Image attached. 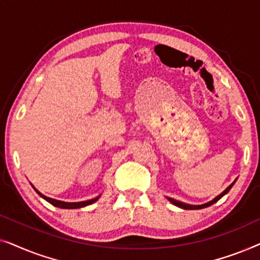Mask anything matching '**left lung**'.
Instances as JSON below:
<instances>
[{"mask_svg":"<svg viewBox=\"0 0 260 260\" xmlns=\"http://www.w3.org/2000/svg\"><path fill=\"white\" fill-rule=\"evenodd\" d=\"M236 181H237V179H236V180H234V181H233V182H232V183H231V184H230V186H229V187H227V188H226V189L222 191V193H221V194H219V195H218V197H215L214 199H213V200H211V201H209V202H206V204H202V205H189V204H186V202H182V201L175 200V199H173V198H167V199H168V200H169L170 202H172V204H173V205H175V206H177V207H179V208H182V209H202V208L209 207V206H212L213 204H215V202H216V201H219V200H220V199H221V198L223 197V195H226L227 193H229V191H230V189H231V188H232V187H233V184H234V183H236Z\"/></svg>","mask_w":260,"mask_h":260,"instance_id":"8db88e82","label":"left lung"}]
</instances>
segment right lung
<instances>
[{
    "label": "right lung",
    "instance_id": "right-lung-1",
    "mask_svg": "<svg viewBox=\"0 0 260 260\" xmlns=\"http://www.w3.org/2000/svg\"><path fill=\"white\" fill-rule=\"evenodd\" d=\"M31 184V183H30ZM31 187L34 188V190L37 191V193L40 195L42 199H45L46 201L49 202V204L55 206V207H59V208H62V209H76V208H81V207H86L88 205H92L94 204L95 201L98 200L99 198H101V195H98V197H95L93 199H91V200H86V201H79V202H65V201H60V200H55V199H52V198H48L46 197V195L41 194L40 191H39L37 188H35L33 184H31Z\"/></svg>",
    "mask_w": 260,
    "mask_h": 260
}]
</instances>
